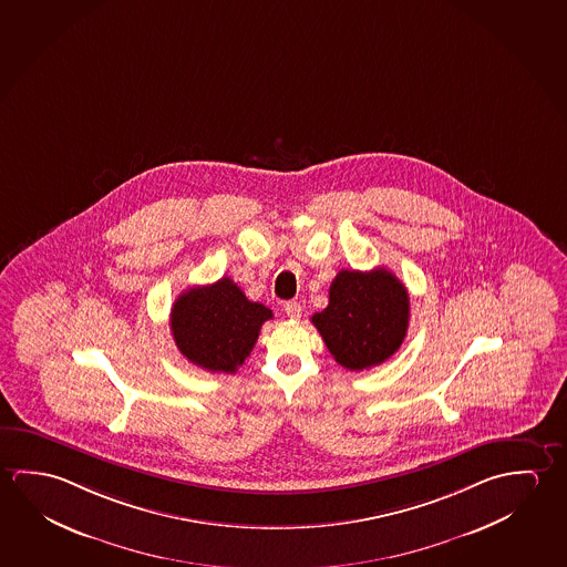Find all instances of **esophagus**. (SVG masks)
Returning <instances> with one entry per match:
<instances>
[{
  "label": "esophagus",
  "mask_w": 567,
  "mask_h": 567,
  "mask_svg": "<svg viewBox=\"0 0 567 567\" xmlns=\"http://www.w3.org/2000/svg\"><path fill=\"white\" fill-rule=\"evenodd\" d=\"M285 312H287L288 318L297 320L302 315V307H300V302H297V300H290V302L285 305Z\"/></svg>",
  "instance_id": "esophagus-1"
}]
</instances>
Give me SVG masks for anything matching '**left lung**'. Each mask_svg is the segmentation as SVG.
<instances>
[{"instance_id": "obj_1", "label": "left lung", "mask_w": 567, "mask_h": 567, "mask_svg": "<svg viewBox=\"0 0 567 567\" xmlns=\"http://www.w3.org/2000/svg\"><path fill=\"white\" fill-rule=\"evenodd\" d=\"M312 324L336 362L363 372L390 360L405 340L408 288L391 270H340L330 285V300Z\"/></svg>"}]
</instances>
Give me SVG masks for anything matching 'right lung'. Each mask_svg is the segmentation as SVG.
I'll return each instance as SVG.
<instances>
[{
    "label": "right lung",
    "mask_w": 567,
    "mask_h": 567,
    "mask_svg": "<svg viewBox=\"0 0 567 567\" xmlns=\"http://www.w3.org/2000/svg\"><path fill=\"white\" fill-rule=\"evenodd\" d=\"M272 312L251 302L229 277L177 297L169 328L177 350L207 372L235 373L251 353Z\"/></svg>",
    "instance_id": "right-lung-1"
}]
</instances>
